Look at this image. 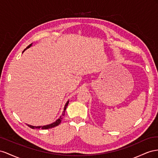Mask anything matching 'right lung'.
I'll use <instances>...</instances> for the list:
<instances>
[{"label":"right lung","mask_w":158,"mask_h":158,"mask_svg":"<svg viewBox=\"0 0 158 158\" xmlns=\"http://www.w3.org/2000/svg\"><path fill=\"white\" fill-rule=\"evenodd\" d=\"M31 44H30L28 47H27L26 49H24V50L23 51V52H22V53H24V52H25V50H26L27 49H28L29 48H30V47L31 46ZM69 101H67L66 104L65 105L64 109V111H63V112H62L61 116L60 117V118H58L57 120H56L55 122H54V123H52V124H48V125H45V126H39V127H34V126H31V125L27 124H26L28 125L30 128H32V129H35V128H38V129H39V128H42V129H49V128H53V127H57V126H58V125H59V124L61 123V120H62V119H63V117H64V116L65 115V110H66V109H67V105H68V104H69Z\"/></svg>","instance_id":"1"}]
</instances>
